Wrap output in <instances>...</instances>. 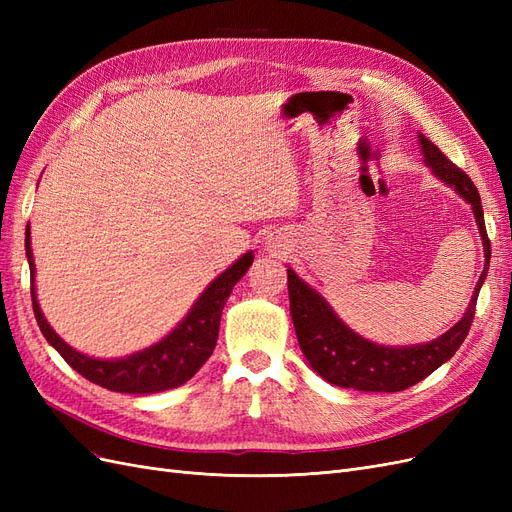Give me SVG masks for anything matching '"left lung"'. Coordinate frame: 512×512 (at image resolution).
Instances as JSON below:
<instances>
[{"label": "left lung", "instance_id": "left-lung-1", "mask_svg": "<svg viewBox=\"0 0 512 512\" xmlns=\"http://www.w3.org/2000/svg\"><path fill=\"white\" fill-rule=\"evenodd\" d=\"M418 145H421L425 164L431 168V173L442 183L451 185L466 203L472 205L480 239H483L485 247V269L478 277L466 314L461 316L457 324L427 344L395 348L369 342V339L354 333L333 312L327 299L288 267L290 316L294 322V331H297L299 346L316 374L335 386H342V389L367 393L404 391L408 386L433 374L440 365L451 359L472 327L476 299L487 277L491 258L483 205H480V196L472 179L448 160L421 132H418Z\"/></svg>", "mask_w": 512, "mask_h": 512}]
</instances>
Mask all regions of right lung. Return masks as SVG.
<instances>
[{"label":"right lung","mask_w":512,"mask_h":512,"mask_svg":"<svg viewBox=\"0 0 512 512\" xmlns=\"http://www.w3.org/2000/svg\"><path fill=\"white\" fill-rule=\"evenodd\" d=\"M29 235H32V232H29L27 226L25 252L29 262V273H32V305L38 327L46 337V342L64 356V361L72 369L79 371V374L89 382L104 386L108 391L132 395L177 389V386L188 382L196 371L205 365V361L215 348V342H218L222 309L230 297V292L254 262L252 252H247L237 262H232L224 273H220L205 288V292L200 294L190 312L185 314V318L177 327L166 337H162L158 344L123 356V359H94V356H87L68 346L64 339L53 331L51 324L46 322L36 299V265L32 254V237Z\"/></svg>","instance_id":"right-lung-1"}]
</instances>
